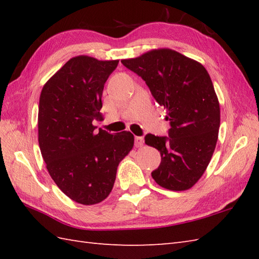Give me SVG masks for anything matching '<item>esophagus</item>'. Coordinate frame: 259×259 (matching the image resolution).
I'll use <instances>...</instances> for the list:
<instances>
[{
    "label": "esophagus",
    "mask_w": 259,
    "mask_h": 259,
    "mask_svg": "<svg viewBox=\"0 0 259 259\" xmlns=\"http://www.w3.org/2000/svg\"><path fill=\"white\" fill-rule=\"evenodd\" d=\"M135 146L137 148H140L144 146V138L142 137H136L135 138Z\"/></svg>",
    "instance_id": "1"
}]
</instances>
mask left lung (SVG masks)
Segmentation results:
<instances>
[{"mask_svg":"<svg viewBox=\"0 0 259 259\" xmlns=\"http://www.w3.org/2000/svg\"><path fill=\"white\" fill-rule=\"evenodd\" d=\"M121 62L146 81L167 111L168 138L145 137L146 145L161 155L152 178L169 190L190 189L211 160L221 125V108L209 73L196 60L166 48Z\"/></svg>","mask_w":259,"mask_h":259,"instance_id":"8db88e82","label":"left lung"}]
</instances>
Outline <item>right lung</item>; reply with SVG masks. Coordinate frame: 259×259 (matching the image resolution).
I'll list each match as a JSON object with an SVG mask.
<instances>
[{
  "label": "right lung",
  "instance_id": "1",
  "mask_svg": "<svg viewBox=\"0 0 259 259\" xmlns=\"http://www.w3.org/2000/svg\"><path fill=\"white\" fill-rule=\"evenodd\" d=\"M119 60L78 56L43 85L37 133L41 155L51 178L70 199L90 206L111 192L120 161L134 148L129 131L95 133L101 118L102 92Z\"/></svg>",
  "mask_w": 259,
  "mask_h": 259
}]
</instances>
